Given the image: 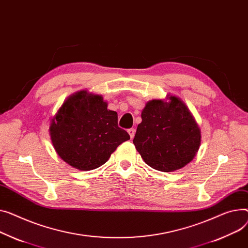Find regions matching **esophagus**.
<instances>
[{"label": "esophagus", "instance_id": "34e87169", "mask_svg": "<svg viewBox=\"0 0 248 248\" xmlns=\"http://www.w3.org/2000/svg\"><path fill=\"white\" fill-rule=\"evenodd\" d=\"M127 133H128V135H129L130 139L133 140V139H134V137H135V133H136V130H135L134 128H129V129H127Z\"/></svg>", "mask_w": 248, "mask_h": 248}]
</instances>
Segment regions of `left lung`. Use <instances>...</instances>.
Masks as SVG:
<instances>
[{
	"label": "left lung",
	"instance_id": "8db88e82",
	"mask_svg": "<svg viewBox=\"0 0 248 248\" xmlns=\"http://www.w3.org/2000/svg\"><path fill=\"white\" fill-rule=\"evenodd\" d=\"M153 100L141 111L134 144L151 168L170 172L186 167L199 151L202 135L191 112L180 98Z\"/></svg>",
	"mask_w": 248,
	"mask_h": 248
}]
</instances>
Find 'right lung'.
<instances>
[{
    "mask_svg": "<svg viewBox=\"0 0 248 248\" xmlns=\"http://www.w3.org/2000/svg\"><path fill=\"white\" fill-rule=\"evenodd\" d=\"M49 136L60 157L80 170L100 168L129 140L118 125V113L108 109L102 95L87 91L65 100L52 120Z\"/></svg>",
    "mask_w": 248,
    "mask_h": 248,
    "instance_id": "add662e5",
    "label": "right lung"
}]
</instances>
